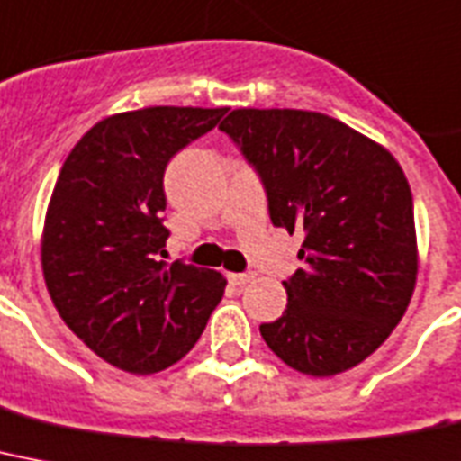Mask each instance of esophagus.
I'll list each match as a JSON object with an SVG mask.
<instances>
[{"mask_svg": "<svg viewBox=\"0 0 461 461\" xmlns=\"http://www.w3.org/2000/svg\"><path fill=\"white\" fill-rule=\"evenodd\" d=\"M230 282L237 284V286H243V284L253 282V275H250V272H231Z\"/></svg>", "mask_w": 461, "mask_h": 461, "instance_id": "obj_1", "label": "esophagus"}]
</instances>
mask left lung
Returning <instances> with one entry per match:
<instances>
[{"instance_id":"left-lung-1","label":"left lung","mask_w":461,"mask_h":461,"mask_svg":"<svg viewBox=\"0 0 461 461\" xmlns=\"http://www.w3.org/2000/svg\"><path fill=\"white\" fill-rule=\"evenodd\" d=\"M267 194L269 220L294 234L305 267L284 282L279 320L260 324L295 372L334 376L388 339L417 284L414 203L398 160L315 111L237 108L220 125Z\"/></svg>"}]
</instances>
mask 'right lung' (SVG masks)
<instances>
[{"label":"right lung","mask_w":461,"mask_h":461,"mask_svg":"<svg viewBox=\"0 0 461 461\" xmlns=\"http://www.w3.org/2000/svg\"><path fill=\"white\" fill-rule=\"evenodd\" d=\"M227 108L153 106L96 122L49 201L42 269L59 315L108 365L153 374L182 360L224 294L212 269L167 265L163 175Z\"/></svg>","instance_id":"obj_1"}]
</instances>
